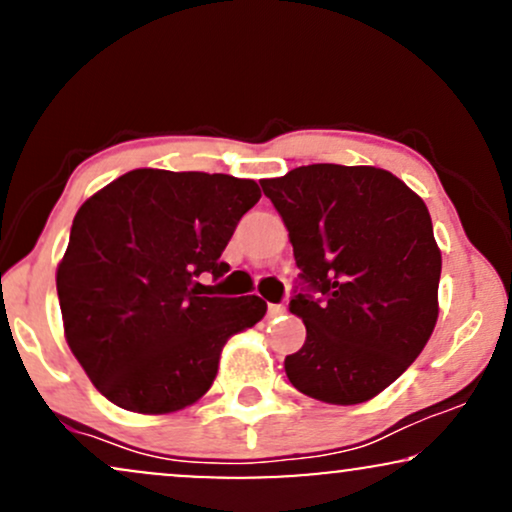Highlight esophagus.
<instances>
[{"label":"esophagus","instance_id":"34e87169","mask_svg":"<svg viewBox=\"0 0 512 512\" xmlns=\"http://www.w3.org/2000/svg\"><path fill=\"white\" fill-rule=\"evenodd\" d=\"M280 314H285V304H268V316L270 318H275Z\"/></svg>","mask_w":512,"mask_h":512}]
</instances>
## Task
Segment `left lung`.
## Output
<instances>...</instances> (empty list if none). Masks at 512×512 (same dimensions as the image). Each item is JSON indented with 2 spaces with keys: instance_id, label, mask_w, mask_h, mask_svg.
Wrapping results in <instances>:
<instances>
[{
  "instance_id": "8db88e82",
  "label": "left lung",
  "mask_w": 512,
  "mask_h": 512,
  "mask_svg": "<svg viewBox=\"0 0 512 512\" xmlns=\"http://www.w3.org/2000/svg\"><path fill=\"white\" fill-rule=\"evenodd\" d=\"M261 186L302 270L290 311L306 340L285 357L287 378L330 405L376 398L436 326L441 249L429 208L402 179L369 165H306Z\"/></svg>"
}]
</instances>
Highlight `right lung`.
Segmentation results:
<instances>
[{"label":"right lung","instance_id":"add662e5","mask_svg":"<svg viewBox=\"0 0 512 512\" xmlns=\"http://www.w3.org/2000/svg\"><path fill=\"white\" fill-rule=\"evenodd\" d=\"M261 198L254 179L131 170L78 208L57 268L64 335L93 386L117 407L167 414L194 405L234 333L266 302L201 297L222 278L234 227Z\"/></svg>","mask_w":512,"mask_h":512}]
</instances>
